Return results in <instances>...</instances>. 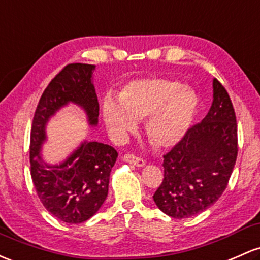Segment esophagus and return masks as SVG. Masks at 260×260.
Wrapping results in <instances>:
<instances>
[{
	"instance_id": "obj_1",
	"label": "esophagus",
	"mask_w": 260,
	"mask_h": 260,
	"mask_svg": "<svg viewBox=\"0 0 260 260\" xmlns=\"http://www.w3.org/2000/svg\"><path fill=\"white\" fill-rule=\"evenodd\" d=\"M123 160L125 162H128V164H132V165H136V167H144L145 165V161L143 159L138 158V156L133 155V154H124L123 156Z\"/></svg>"
}]
</instances>
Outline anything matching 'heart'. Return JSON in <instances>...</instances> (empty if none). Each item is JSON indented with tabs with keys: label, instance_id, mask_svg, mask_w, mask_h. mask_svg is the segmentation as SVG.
<instances>
[{
	"label": "heart",
	"instance_id": "1",
	"mask_svg": "<svg viewBox=\"0 0 260 260\" xmlns=\"http://www.w3.org/2000/svg\"><path fill=\"white\" fill-rule=\"evenodd\" d=\"M198 96L189 86L169 78L136 79L125 84L118 101L107 96L102 105L105 123L116 138L121 139L145 122V132L154 145L168 148L185 136L198 111Z\"/></svg>",
	"mask_w": 260,
	"mask_h": 260
}]
</instances>
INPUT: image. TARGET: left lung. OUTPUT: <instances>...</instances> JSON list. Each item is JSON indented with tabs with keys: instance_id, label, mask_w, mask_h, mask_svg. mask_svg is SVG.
I'll return each instance as SVG.
<instances>
[{
	"instance_id": "1",
	"label": "left lung",
	"mask_w": 260,
	"mask_h": 260,
	"mask_svg": "<svg viewBox=\"0 0 260 260\" xmlns=\"http://www.w3.org/2000/svg\"><path fill=\"white\" fill-rule=\"evenodd\" d=\"M237 154V121L230 95L213 79L209 113L164 155V179L153 195L165 215L187 218L209 209L226 190Z\"/></svg>"
}]
</instances>
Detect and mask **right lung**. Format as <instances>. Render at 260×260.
<instances>
[{
	"label": "right lung",
	"mask_w": 260,
	"mask_h": 260,
	"mask_svg": "<svg viewBox=\"0 0 260 260\" xmlns=\"http://www.w3.org/2000/svg\"><path fill=\"white\" fill-rule=\"evenodd\" d=\"M95 65L69 64L49 82L34 112L30 131V175L37 195L54 217L81 223L98 212L108 193L111 169L118 153L99 142H84L59 165H48L39 156L45 141V124L69 102L86 112L88 123L99 121V100L92 81Z\"/></svg>",
	"instance_id": "1"
}]
</instances>
